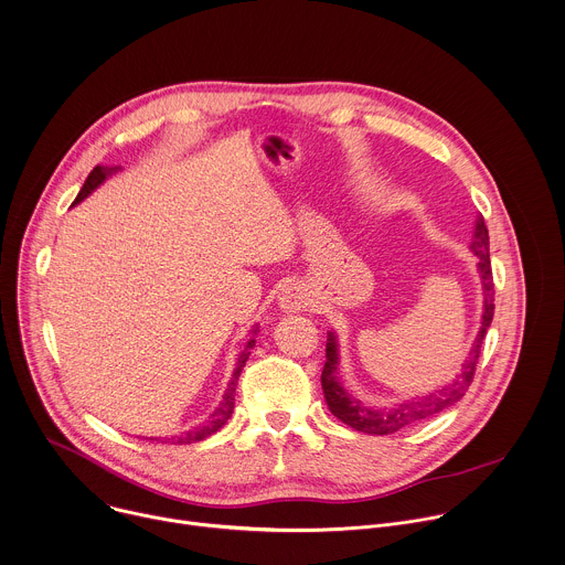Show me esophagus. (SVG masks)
I'll use <instances>...</instances> for the list:
<instances>
[{"label":"esophagus","mask_w":565,"mask_h":565,"mask_svg":"<svg viewBox=\"0 0 565 565\" xmlns=\"http://www.w3.org/2000/svg\"><path fill=\"white\" fill-rule=\"evenodd\" d=\"M279 306L286 312H297L310 306V290L303 284H290L279 295Z\"/></svg>","instance_id":"1"}]
</instances>
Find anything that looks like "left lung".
Segmentation results:
<instances>
[{
  "label": "left lung",
  "mask_w": 565,
  "mask_h": 565,
  "mask_svg": "<svg viewBox=\"0 0 565 565\" xmlns=\"http://www.w3.org/2000/svg\"><path fill=\"white\" fill-rule=\"evenodd\" d=\"M470 250L479 259L477 268H479L481 286H483V317H481V328L472 343L470 356L466 359V363L461 367V374H457V380L450 386L435 391L426 397L404 402V404L386 408V411L365 408L361 402L352 399L337 380L339 350H337V339L330 332L328 343H326V363L321 370V388H323V397H326L330 413L339 422H343L345 426H350L359 433H365V435H393L406 426H413V424L457 404L466 395V391L475 377L481 343L486 339V332H488V328L492 323V315H494V281H492V266H490V239H488V228H486L483 217H477Z\"/></svg>",
  "instance_id": "left-lung-1"
}]
</instances>
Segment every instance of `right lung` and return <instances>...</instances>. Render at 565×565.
<instances>
[{
    "mask_svg": "<svg viewBox=\"0 0 565 565\" xmlns=\"http://www.w3.org/2000/svg\"><path fill=\"white\" fill-rule=\"evenodd\" d=\"M119 170H121V166H95V168L90 170L88 179L84 181V185H82V191H79L75 204H79L82 200H86L102 181H106V177H110V174H115V172H119ZM253 332H257V330H253ZM253 345H255V339H250V341L246 343L244 352L239 354L237 367H235L233 380H231V386L226 388L220 408H217L202 426H198V428H193V430H188V433L179 435V437L174 439V444H195V441H202V439L215 435V433L231 419V415H233V411H235V388H237V380H239V374H242V367H244L246 361H248V354H250L248 350H250ZM150 439H152V437H150ZM152 441H154V439H152ZM157 441H159V439H157ZM168 441H170V439H168Z\"/></svg>",
    "mask_w": 565,
    "mask_h": 565,
    "instance_id": "add662e5",
    "label": "right lung"
}]
</instances>
